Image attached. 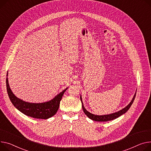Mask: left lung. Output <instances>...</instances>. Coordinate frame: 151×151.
I'll use <instances>...</instances> for the list:
<instances>
[{
    "label": "left lung",
    "mask_w": 151,
    "mask_h": 151,
    "mask_svg": "<svg viewBox=\"0 0 151 151\" xmlns=\"http://www.w3.org/2000/svg\"><path fill=\"white\" fill-rule=\"evenodd\" d=\"M136 96V92L134 95V97L132 98V99L131 100V101L130 102V103L126 106L124 108H123V109L119 110L118 112H116L115 113H112V114H107V115H95L93 114L92 113H90L89 112H88L87 110L85 109L83 101H82V97L81 95L80 96V99H81V101L82 103V107H83V110L84 112V114L90 118L93 121H96V122H108V121H111V120H113L114 119L117 118L118 117L120 116L121 115H122L123 114H125L127 110L129 109V108L131 106V105L132 104Z\"/></svg>",
    "instance_id": "8db88e82"
}]
</instances>
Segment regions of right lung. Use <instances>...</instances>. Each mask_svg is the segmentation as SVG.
Segmentation results:
<instances>
[{"instance_id":"add662e5","label":"right lung","mask_w":151,"mask_h":151,"mask_svg":"<svg viewBox=\"0 0 151 151\" xmlns=\"http://www.w3.org/2000/svg\"><path fill=\"white\" fill-rule=\"evenodd\" d=\"M6 76H8V72ZM6 84L9 99L17 110L27 116L35 118L45 119L51 118L56 114L59 109L62 97L68 88V87L66 88L61 93L58 94L54 98L48 101L41 103H32L24 101L22 99H19L15 96L9 87L8 77L6 79Z\"/></svg>"}]
</instances>
